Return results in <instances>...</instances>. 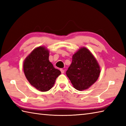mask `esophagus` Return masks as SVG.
I'll use <instances>...</instances> for the list:
<instances>
[{"instance_id": "obj_1", "label": "esophagus", "mask_w": 126, "mask_h": 126, "mask_svg": "<svg viewBox=\"0 0 126 126\" xmlns=\"http://www.w3.org/2000/svg\"><path fill=\"white\" fill-rule=\"evenodd\" d=\"M60 70H61V71L62 74H63L64 73V70L63 69H61Z\"/></svg>"}]
</instances>
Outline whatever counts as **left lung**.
Masks as SVG:
<instances>
[{
	"mask_svg": "<svg viewBox=\"0 0 126 126\" xmlns=\"http://www.w3.org/2000/svg\"><path fill=\"white\" fill-rule=\"evenodd\" d=\"M100 73L97 60L85 47L80 48L73 55L72 63L66 71L73 87L79 91L89 88L97 81Z\"/></svg>",
	"mask_w": 126,
	"mask_h": 126,
	"instance_id": "8db88e82",
	"label": "left lung"
}]
</instances>
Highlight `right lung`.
Masks as SVG:
<instances>
[{
  "mask_svg": "<svg viewBox=\"0 0 126 126\" xmlns=\"http://www.w3.org/2000/svg\"><path fill=\"white\" fill-rule=\"evenodd\" d=\"M49 50L39 46L27 56L23 62V71L32 86L41 92L50 90L61 72L54 68L48 60Z\"/></svg>",
  "mask_w": 126,
  "mask_h": 126,
  "instance_id": "add662e5",
  "label": "right lung"
}]
</instances>
